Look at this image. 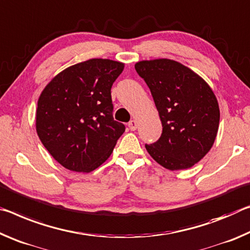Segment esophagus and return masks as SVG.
Instances as JSON below:
<instances>
[{
  "instance_id": "obj_1",
  "label": "esophagus",
  "mask_w": 250,
  "mask_h": 250,
  "mask_svg": "<svg viewBox=\"0 0 250 250\" xmlns=\"http://www.w3.org/2000/svg\"><path fill=\"white\" fill-rule=\"evenodd\" d=\"M128 127H129L130 130H136V128H137V122L135 121V120L129 121V123H128Z\"/></svg>"
}]
</instances>
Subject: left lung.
Instances as JSON below:
<instances>
[{
    "label": "left lung",
    "instance_id": "left-lung-1",
    "mask_svg": "<svg viewBox=\"0 0 250 250\" xmlns=\"http://www.w3.org/2000/svg\"><path fill=\"white\" fill-rule=\"evenodd\" d=\"M135 69L154 98L163 125L159 140L145 145L169 170L193 167L214 145L219 126L217 98L193 69L169 59L140 61Z\"/></svg>",
    "mask_w": 250,
    "mask_h": 250
}]
</instances>
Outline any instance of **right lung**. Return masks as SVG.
Instances as JSON below:
<instances>
[{"label":"right lung","instance_id":"right-lung-1","mask_svg":"<svg viewBox=\"0 0 250 250\" xmlns=\"http://www.w3.org/2000/svg\"><path fill=\"white\" fill-rule=\"evenodd\" d=\"M125 64L91 59L63 69L41 93L36 133L65 168L89 173L101 166L125 132L113 118L110 88Z\"/></svg>","mask_w":250,"mask_h":250}]
</instances>
